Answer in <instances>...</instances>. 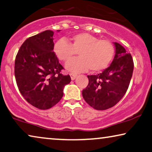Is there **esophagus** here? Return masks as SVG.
Listing matches in <instances>:
<instances>
[{"label":"esophagus","instance_id":"esophagus-1","mask_svg":"<svg viewBox=\"0 0 152 152\" xmlns=\"http://www.w3.org/2000/svg\"><path fill=\"white\" fill-rule=\"evenodd\" d=\"M70 76H71V80H74L76 78L77 75H76V74H74V73H70Z\"/></svg>","mask_w":152,"mask_h":152}]
</instances>
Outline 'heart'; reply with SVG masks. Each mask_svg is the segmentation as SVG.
<instances>
[{
    "instance_id": "b5f03b06",
    "label": "heart",
    "mask_w": 152,
    "mask_h": 152,
    "mask_svg": "<svg viewBox=\"0 0 152 152\" xmlns=\"http://www.w3.org/2000/svg\"><path fill=\"white\" fill-rule=\"evenodd\" d=\"M54 52L57 58L62 61H67L77 53L80 58L72 59L66 64V69L72 72H92L105 69L114 54V47L108 40L99 39L91 34L82 33L75 35L71 43L60 39L55 44Z\"/></svg>"
}]
</instances>
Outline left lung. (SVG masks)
Returning <instances> with one entry per match:
<instances>
[{
    "label": "left lung",
    "instance_id": "left-lung-1",
    "mask_svg": "<svg viewBox=\"0 0 152 152\" xmlns=\"http://www.w3.org/2000/svg\"><path fill=\"white\" fill-rule=\"evenodd\" d=\"M115 56L109 67L96 75H88V85L82 91L88 104L97 110L115 105L124 96L132 77L134 61L125 48L114 42Z\"/></svg>",
    "mask_w": 152,
    "mask_h": 152
}]
</instances>
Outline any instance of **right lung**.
Returning a JSON list of instances; mask_svg holds the SVG:
<instances>
[{
    "label": "right lung",
    "mask_w": 152,
    "mask_h": 152,
    "mask_svg": "<svg viewBox=\"0 0 152 152\" xmlns=\"http://www.w3.org/2000/svg\"><path fill=\"white\" fill-rule=\"evenodd\" d=\"M53 34L47 30L26 39L15 60L20 92L28 103L40 110L49 109L60 102L64 88L71 81L69 75L60 73L64 68L53 52Z\"/></svg>",
    "instance_id": "1"
}]
</instances>
